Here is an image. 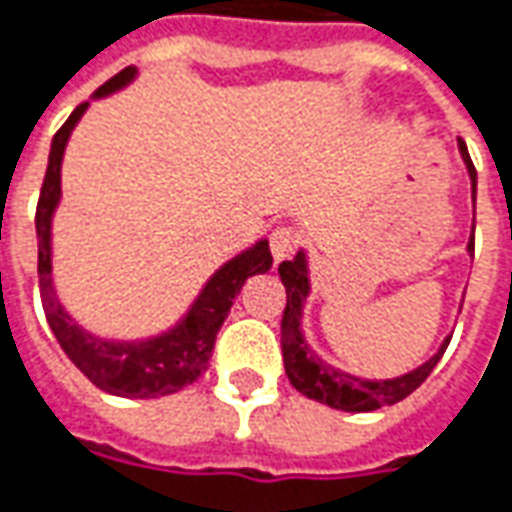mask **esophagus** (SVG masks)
<instances>
[{"label": "esophagus", "instance_id": "34e87169", "mask_svg": "<svg viewBox=\"0 0 512 512\" xmlns=\"http://www.w3.org/2000/svg\"><path fill=\"white\" fill-rule=\"evenodd\" d=\"M298 245H301V234L295 228H290V225H278L276 231L270 234V250H273V259L276 262L287 259Z\"/></svg>", "mask_w": 512, "mask_h": 512}]
</instances>
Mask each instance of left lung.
<instances>
[{
    "instance_id": "8db88e82",
    "label": "left lung",
    "mask_w": 512,
    "mask_h": 512,
    "mask_svg": "<svg viewBox=\"0 0 512 512\" xmlns=\"http://www.w3.org/2000/svg\"><path fill=\"white\" fill-rule=\"evenodd\" d=\"M460 153H463L465 167L471 175V186H474V200H477V169L471 164L468 147L460 139ZM468 250L474 253V236L468 242ZM278 276L287 287V306H284V317H281V351H284V368L290 376L292 387L303 393V396L315 398L320 404H329L334 410L345 412H373L379 407H390L398 404L401 398H407L412 390H418L426 382V376L435 370V365L443 357L446 345L451 337H446V343L440 345V351L435 357L424 362L421 368H415L412 373H404L398 379H384V382H368V379H357L340 373L331 365H323L320 359L312 354V348L306 345L301 334V312L303 301L309 295V276H306V256L298 253L292 262L278 264Z\"/></svg>"
}]
</instances>
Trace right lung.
I'll list each match as a JSON object with an SVG mask.
<instances>
[{
  "label": "right lung",
  "mask_w": 512,
  "mask_h": 512,
  "mask_svg": "<svg viewBox=\"0 0 512 512\" xmlns=\"http://www.w3.org/2000/svg\"><path fill=\"white\" fill-rule=\"evenodd\" d=\"M136 69L128 66L114 74L105 86L97 88L94 97H105L116 88L133 80ZM88 102H80L72 116L61 125L52 139L49 164L38 209H35V234H38V287H41V303L47 312L49 329L58 337V343L72 359L80 373H86L88 382L97 384L100 390L122 398H158L178 393L181 387L192 384L209 368V357L214 351L217 331L225 323V317L234 306L242 284L256 273H267L273 267V253L267 239L256 242L253 248L239 253L236 259L222 264L211 276V281L197 295L189 315L181 323L161 337L144 340V343H111L100 340L83 331L72 317L63 312V306L52 290V211L61 200V161L66 142L72 136L77 119L83 116Z\"/></svg>",
  "instance_id": "add662e5"
}]
</instances>
